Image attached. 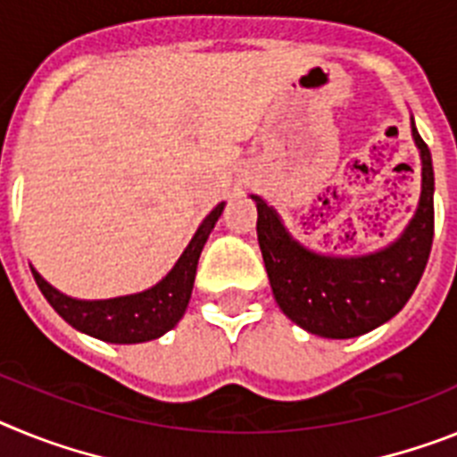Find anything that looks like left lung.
<instances>
[{"label":"left lung","mask_w":457,"mask_h":457,"mask_svg":"<svg viewBox=\"0 0 457 457\" xmlns=\"http://www.w3.org/2000/svg\"><path fill=\"white\" fill-rule=\"evenodd\" d=\"M423 186L414 218L398 241L363 257H327L296 244L278 213L257 195V241L280 311L322 338H356L403 311L426 271L435 237L430 149L411 119Z\"/></svg>","instance_id":"1"}]
</instances>
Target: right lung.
I'll use <instances>...</instances> for the list:
<instances>
[{"label":"right lung","instance_id":"add662e5","mask_svg":"<svg viewBox=\"0 0 457 457\" xmlns=\"http://www.w3.org/2000/svg\"><path fill=\"white\" fill-rule=\"evenodd\" d=\"M223 206L225 204L220 202L202 220L200 229L190 239L188 248L174 264L172 271L162 278L161 283L154 285L146 292H140V295L119 296V299L108 301H78L57 292L34 269H31V273H34V280H37L47 303L53 305L59 317H63L78 331L89 333V336L105 340V343H146V340L158 338L165 331L174 328V324L184 317L190 292H193V283H195L197 260H200L202 248H204L218 216L223 213Z\"/></svg>","mask_w":457,"mask_h":457}]
</instances>
